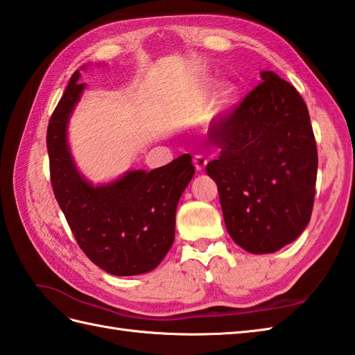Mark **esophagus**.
<instances>
[{"label": "esophagus", "mask_w": 355, "mask_h": 355, "mask_svg": "<svg viewBox=\"0 0 355 355\" xmlns=\"http://www.w3.org/2000/svg\"><path fill=\"white\" fill-rule=\"evenodd\" d=\"M193 164H195V169H197V172H205L206 164H207L206 157L195 155V157H193Z\"/></svg>", "instance_id": "1"}]
</instances>
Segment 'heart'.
Returning a JSON list of instances; mask_svg holds the SVG:
<instances>
[{"instance_id": "1", "label": "heart", "mask_w": 355, "mask_h": 355, "mask_svg": "<svg viewBox=\"0 0 355 355\" xmlns=\"http://www.w3.org/2000/svg\"><path fill=\"white\" fill-rule=\"evenodd\" d=\"M215 87L214 79H205L193 94L192 108L195 111H202L207 105L208 97ZM213 95V94H212ZM210 97V96H209ZM211 98V97H210ZM238 101V87L232 82H224L215 89L213 97L207 107V122L209 125L218 126L224 122V119L230 114L233 105Z\"/></svg>"}]
</instances>
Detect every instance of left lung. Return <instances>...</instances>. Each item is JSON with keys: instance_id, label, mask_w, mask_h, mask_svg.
Instances as JSON below:
<instances>
[{"instance_id": "obj_1", "label": "left lung", "mask_w": 355, "mask_h": 355, "mask_svg": "<svg viewBox=\"0 0 355 355\" xmlns=\"http://www.w3.org/2000/svg\"><path fill=\"white\" fill-rule=\"evenodd\" d=\"M252 89L210 137L221 148L206 166L220 193L230 238L253 254L275 253L310 223L318 148L297 89L261 71Z\"/></svg>"}]
</instances>
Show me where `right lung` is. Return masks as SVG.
<instances>
[{"mask_svg": "<svg viewBox=\"0 0 355 355\" xmlns=\"http://www.w3.org/2000/svg\"><path fill=\"white\" fill-rule=\"evenodd\" d=\"M74 71L47 130L50 177L59 207L79 247L114 276L154 270L175 238L180 197L193 177L189 154L153 171H128L114 182L93 184L79 172L69 145V122L85 84Z\"/></svg>", "mask_w": 355, "mask_h": 355, "instance_id": "1", "label": "right lung"}]
</instances>
